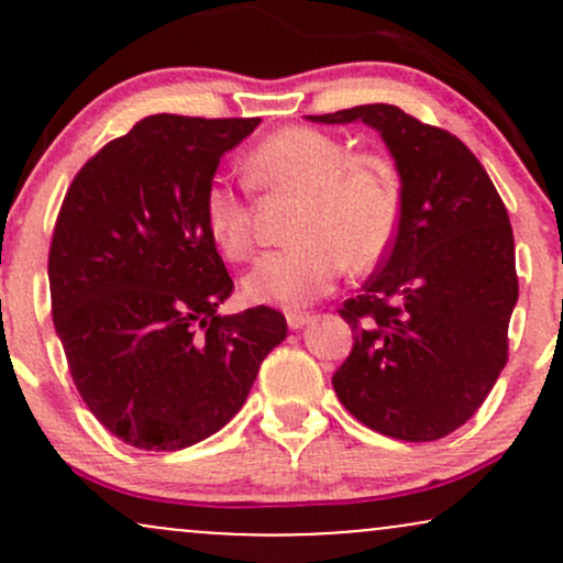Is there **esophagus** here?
I'll use <instances>...</instances> for the list:
<instances>
[{
  "mask_svg": "<svg viewBox=\"0 0 563 563\" xmlns=\"http://www.w3.org/2000/svg\"><path fill=\"white\" fill-rule=\"evenodd\" d=\"M286 320H288V328H290V331H299V328L309 325V322H312V314H303V312H288V314H286Z\"/></svg>",
  "mask_w": 563,
  "mask_h": 563,
  "instance_id": "34e87169",
  "label": "esophagus"
}]
</instances>
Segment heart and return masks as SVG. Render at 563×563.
Masks as SVG:
<instances>
[{
	"mask_svg": "<svg viewBox=\"0 0 563 563\" xmlns=\"http://www.w3.org/2000/svg\"><path fill=\"white\" fill-rule=\"evenodd\" d=\"M251 183L301 196L283 249L264 251L243 275L251 303L301 309L333 288L344 262L354 273L384 260L397 235L402 192L389 161L352 156L346 142L312 126L269 134L245 158ZM203 224L228 260H245L254 245L245 196L228 177L203 192Z\"/></svg>",
	"mask_w": 563,
	"mask_h": 563,
	"instance_id": "b5f03b06",
	"label": "heart"
}]
</instances>
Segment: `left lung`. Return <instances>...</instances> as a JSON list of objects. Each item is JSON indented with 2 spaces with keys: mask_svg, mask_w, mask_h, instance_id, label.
<instances>
[{
  "mask_svg": "<svg viewBox=\"0 0 563 563\" xmlns=\"http://www.w3.org/2000/svg\"><path fill=\"white\" fill-rule=\"evenodd\" d=\"M307 119L376 129L402 192L389 254L363 294L339 309L354 346L333 389L378 434L448 437L479 410L508 360L519 280L506 206L461 140L397 106Z\"/></svg>",
  "mask_w": 563,
  "mask_h": 563,
  "instance_id": "8db88e82",
  "label": "left lung"
}]
</instances>
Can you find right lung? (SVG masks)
<instances>
[{
    "label": "right lung",
    "instance_id": "right-lung-1",
    "mask_svg": "<svg viewBox=\"0 0 563 563\" xmlns=\"http://www.w3.org/2000/svg\"><path fill=\"white\" fill-rule=\"evenodd\" d=\"M260 121L147 115L81 166L60 206L57 339L84 402L132 448L217 434L288 335L277 309L219 312L232 277L203 224L206 185Z\"/></svg>",
    "mask_w": 563,
    "mask_h": 563
}]
</instances>
